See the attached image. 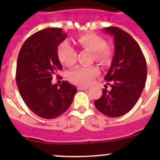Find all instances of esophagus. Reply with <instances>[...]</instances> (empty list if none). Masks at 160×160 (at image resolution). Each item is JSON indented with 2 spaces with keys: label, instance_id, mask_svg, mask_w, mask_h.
I'll use <instances>...</instances> for the list:
<instances>
[{
  "label": "esophagus",
  "instance_id": "obj_1",
  "mask_svg": "<svg viewBox=\"0 0 160 160\" xmlns=\"http://www.w3.org/2000/svg\"><path fill=\"white\" fill-rule=\"evenodd\" d=\"M89 89L88 86H78V90H86V89Z\"/></svg>",
  "mask_w": 160,
  "mask_h": 160
}]
</instances>
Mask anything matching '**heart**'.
<instances>
[{"label":"heart","instance_id":"obj_1","mask_svg":"<svg viewBox=\"0 0 160 160\" xmlns=\"http://www.w3.org/2000/svg\"><path fill=\"white\" fill-rule=\"evenodd\" d=\"M77 43L81 48L92 52L94 60L100 64H106L110 61L112 50L100 36L92 33H85L78 37ZM58 56L63 65L71 67L75 63L77 54L69 42H64L59 46ZM98 74L99 70L96 67H76L69 73V79L75 84L88 86Z\"/></svg>","mask_w":160,"mask_h":160}]
</instances>
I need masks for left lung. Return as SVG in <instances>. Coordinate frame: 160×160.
<instances>
[{"label":"left lung","mask_w":160,"mask_h":160,"mask_svg":"<svg viewBox=\"0 0 160 160\" xmlns=\"http://www.w3.org/2000/svg\"><path fill=\"white\" fill-rule=\"evenodd\" d=\"M103 30L114 37L115 54L104 77L111 89H103L94 104L107 116L119 117L130 112L139 100L145 86L147 64L139 45L128 33L116 27Z\"/></svg>","instance_id":"1"}]
</instances>
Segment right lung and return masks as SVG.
Listing matches in <instances>:
<instances>
[{"instance_id":"obj_1","label":"right lung","mask_w":160,"mask_h":160,"mask_svg":"<svg viewBox=\"0 0 160 160\" xmlns=\"http://www.w3.org/2000/svg\"><path fill=\"white\" fill-rule=\"evenodd\" d=\"M67 38L61 28L36 32L21 47L16 66V84L27 107L39 117L52 119L64 113L77 88L67 81L52 84V76L62 69L58 46Z\"/></svg>"}]
</instances>
